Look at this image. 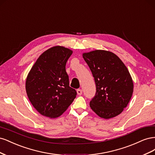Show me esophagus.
Masks as SVG:
<instances>
[{
	"instance_id": "obj_1",
	"label": "esophagus",
	"mask_w": 155,
	"mask_h": 155,
	"mask_svg": "<svg viewBox=\"0 0 155 155\" xmlns=\"http://www.w3.org/2000/svg\"><path fill=\"white\" fill-rule=\"evenodd\" d=\"M77 93H78V95H81L83 94V91L81 90V89H78Z\"/></svg>"
}]
</instances>
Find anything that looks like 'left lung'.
<instances>
[{
  "label": "left lung",
  "mask_w": 155,
  "mask_h": 155,
  "mask_svg": "<svg viewBox=\"0 0 155 155\" xmlns=\"http://www.w3.org/2000/svg\"><path fill=\"white\" fill-rule=\"evenodd\" d=\"M94 78L96 92L90 102L100 117L109 119L121 113L133 92V82L121 60L109 51L96 50L83 54Z\"/></svg>",
  "instance_id": "left-lung-1"
}]
</instances>
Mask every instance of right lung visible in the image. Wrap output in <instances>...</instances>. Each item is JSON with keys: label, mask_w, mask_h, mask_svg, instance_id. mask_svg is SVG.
Here are the masks:
<instances>
[{"label": "right lung", "mask_w": 155, "mask_h": 155, "mask_svg": "<svg viewBox=\"0 0 155 155\" xmlns=\"http://www.w3.org/2000/svg\"><path fill=\"white\" fill-rule=\"evenodd\" d=\"M72 51L56 46L37 59L26 81L31 104L43 116L55 118L61 115L76 98L77 92L69 86L66 63Z\"/></svg>", "instance_id": "add662e5"}]
</instances>
